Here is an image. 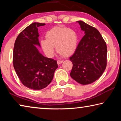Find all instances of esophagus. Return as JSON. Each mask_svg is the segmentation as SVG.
Segmentation results:
<instances>
[{"mask_svg":"<svg viewBox=\"0 0 121 121\" xmlns=\"http://www.w3.org/2000/svg\"><path fill=\"white\" fill-rule=\"evenodd\" d=\"M63 60H58V61H57V63H58V65H60V64H61L63 62Z\"/></svg>","mask_w":121,"mask_h":121,"instance_id":"esophagus-1","label":"esophagus"}]
</instances>
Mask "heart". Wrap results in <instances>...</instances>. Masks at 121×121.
Wrapping results in <instances>:
<instances>
[{"mask_svg": "<svg viewBox=\"0 0 121 121\" xmlns=\"http://www.w3.org/2000/svg\"><path fill=\"white\" fill-rule=\"evenodd\" d=\"M45 37L40 43L43 51L48 57L53 56L56 46L57 52L66 57L73 54L77 48L78 35L71 29L55 26L46 32Z\"/></svg>", "mask_w": 121, "mask_h": 121, "instance_id": "heart-1", "label": "heart"}]
</instances>
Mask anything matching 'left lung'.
I'll return each mask as SVG.
<instances>
[{
  "instance_id": "1",
  "label": "left lung",
  "mask_w": 121,
  "mask_h": 121,
  "mask_svg": "<svg viewBox=\"0 0 121 121\" xmlns=\"http://www.w3.org/2000/svg\"><path fill=\"white\" fill-rule=\"evenodd\" d=\"M80 25L85 35L82 38L70 60L73 63L70 76L81 84L86 85L97 81L107 65V48L99 31L82 21Z\"/></svg>"
}]
</instances>
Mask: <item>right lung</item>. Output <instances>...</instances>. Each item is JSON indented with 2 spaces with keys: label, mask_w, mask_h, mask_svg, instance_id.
Returning <instances> with one entry per match:
<instances>
[{
  "label": "right lung",
  "mask_w": 121,
  "mask_h": 121,
  "mask_svg": "<svg viewBox=\"0 0 121 121\" xmlns=\"http://www.w3.org/2000/svg\"><path fill=\"white\" fill-rule=\"evenodd\" d=\"M45 25L31 23L18 35L14 44V69L21 83L32 90H42L50 84L58 67L56 60L43 56L36 46H40L38 27Z\"/></svg>",
  "instance_id": "1"
}]
</instances>
